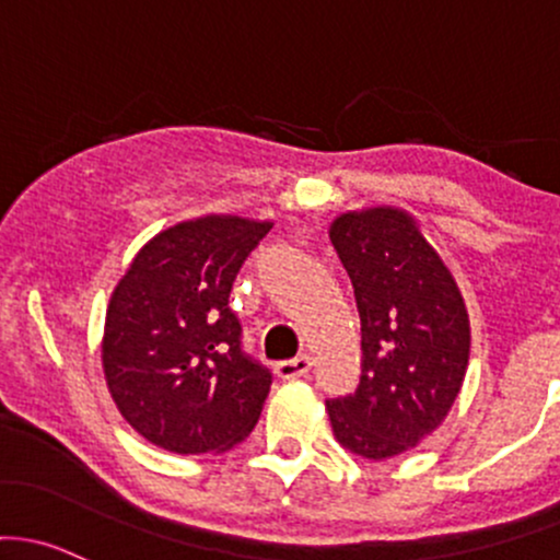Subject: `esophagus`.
<instances>
[{"mask_svg":"<svg viewBox=\"0 0 560 560\" xmlns=\"http://www.w3.org/2000/svg\"><path fill=\"white\" fill-rule=\"evenodd\" d=\"M308 372H311V359H308V355H298V359L279 361V364H276V374H279L281 380L305 377V374H308Z\"/></svg>","mask_w":560,"mask_h":560,"instance_id":"esophagus-1","label":"esophagus"}]
</instances>
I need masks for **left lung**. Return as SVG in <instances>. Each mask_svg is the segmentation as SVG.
Listing matches in <instances>:
<instances>
[{"label": "left lung", "mask_w": 560, "mask_h": 560, "mask_svg": "<svg viewBox=\"0 0 560 560\" xmlns=\"http://www.w3.org/2000/svg\"><path fill=\"white\" fill-rule=\"evenodd\" d=\"M329 238L361 318L359 388L327 401L331 430L359 457H396L444 422L463 388L468 311L450 268L404 210L346 212Z\"/></svg>", "instance_id": "8db88e82"}]
</instances>
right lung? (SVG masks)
<instances>
[{
    "mask_svg": "<svg viewBox=\"0 0 560 560\" xmlns=\"http://www.w3.org/2000/svg\"><path fill=\"white\" fill-rule=\"evenodd\" d=\"M270 223L207 214L153 236L110 294L103 372L121 417L175 454L225 452L260 420L273 374L229 308Z\"/></svg>",
    "mask_w": 560,
    "mask_h": 560,
    "instance_id": "obj_1",
    "label": "right lung"
}]
</instances>
